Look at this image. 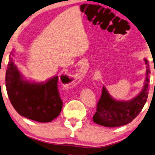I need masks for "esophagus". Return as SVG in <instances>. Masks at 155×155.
Wrapping results in <instances>:
<instances>
[{"label": "esophagus", "mask_w": 155, "mask_h": 155, "mask_svg": "<svg viewBox=\"0 0 155 155\" xmlns=\"http://www.w3.org/2000/svg\"><path fill=\"white\" fill-rule=\"evenodd\" d=\"M83 74L82 70H80L78 73V77H79V78H81V77H83Z\"/></svg>", "instance_id": "esophagus-1"}]
</instances>
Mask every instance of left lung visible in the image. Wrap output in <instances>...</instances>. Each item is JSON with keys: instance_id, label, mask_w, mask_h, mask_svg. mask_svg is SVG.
<instances>
[{"instance_id": "8db88e82", "label": "left lung", "mask_w": 155, "mask_h": 155, "mask_svg": "<svg viewBox=\"0 0 155 155\" xmlns=\"http://www.w3.org/2000/svg\"><path fill=\"white\" fill-rule=\"evenodd\" d=\"M146 64V83L141 93L128 101H116L110 97L105 87H103L102 94L97 105V112L93 116V121L101 126L114 127L128 124L137 117L146 103L149 90V77L150 74L148 62Z\"/></svg>"}]
</instances>
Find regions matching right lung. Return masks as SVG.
Returning a JSON list of instances; mask_svg holds the SVG:
<instances>
[{
	"label": "right lung",
	"mask_w": 155,
	"mask_h": 155,
	"mask_svg": "<svg viewBox=\"0 0 155 155\" xmlns=\"http://www.w3.org/2000/svg\"><path fill=\"white\" fill-rule=\"evenodd\" d=\"M9 55L5 85L10 102L19 114L33 121L50 122L60 114L63 107L58 89V76L44 83L24 81ZM63 77L61 80L63 81Z\"/></svg>",
	"instance_id": "obj_1"
}]
</instances>
